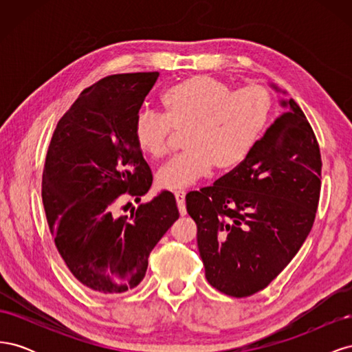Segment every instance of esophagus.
<instances>
[{
	"label": "esophagus",
	"mask_w": 352,
	"mask_h": 352,
	"mask_svg": "<svg viewBox=\"0 0 352 352\" xmlns=\"http://www.w3.org/2000/svg\"><path fill=\"white\" fill-rule=\"evenodd\" d=\"M185 195L186 192L185 190H176L175 192V198H176V204L179 208L180 216H185L186 214V206H185Z\"/></svg>",
	"instance_id": "esophagus-1"
}]
</instances>
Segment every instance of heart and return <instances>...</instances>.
I'll return each mask as SVG.
<instances>
[{
  "label": "heart",
  "instance_id": "b5f03b06",
  "mask_svg": "<svg viewBox=\"0 0 352 352\" xmlns=\"http://www.w3.org/2000/svg\"><path fill=\"white\" fill-rule=\"evenodd\" d=\"M160 105L136 114L132 135L140 151L162 158L168 150L172 131H185L184 153L157 172V184L180 190L207 176L216 166L230 170L243 163L257 145L273 113V98L261 85L233 91L228 82L211 76H192L167 88Z\"/></svg>",
  "mask_w": 352,
  "mask_h": 352
}]
</instances>
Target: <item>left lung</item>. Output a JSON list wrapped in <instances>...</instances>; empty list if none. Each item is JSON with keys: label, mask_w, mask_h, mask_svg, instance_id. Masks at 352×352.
Instances as JSON below:
<instances>
[{"label": "left lung", "mask_w": 352, "mask_h": 352, "mask_svg": "<svg viewBox=\"0 0 352 352\" xmlns=\"http://www.w3.org/2000/svg\"><path fill=\"white\" fill-rule=\"evenodd\" d=\"M243 163L186 195L208 283L251 296L278 278L310 233L322 186L316 135L294 100Z\"/></svg>", "instance_id": "obj_1"}]
</instances>
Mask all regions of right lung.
<instances>
[{"instance_id":"obj_1","label":"right lung","mask_w":352,"mask_h":352,"mask_svg":"<svg viewBox=\"0 0 352 352\" xmlns=\"http://www.w3.org/2000/svg\"><path fill=\"white\" fill-rule=\"evenodd\" d=\"M158 74H111L85 88L48 146L42 202L50 230L70 273L98 294L140 285L150 252L179 219L168 190L131 216L114 214L123 194L142 197L153 184L132 127Z\"/></svg>"}]
</instances>
